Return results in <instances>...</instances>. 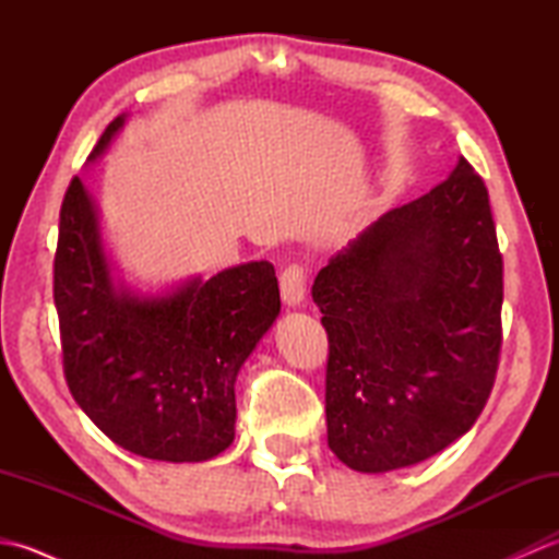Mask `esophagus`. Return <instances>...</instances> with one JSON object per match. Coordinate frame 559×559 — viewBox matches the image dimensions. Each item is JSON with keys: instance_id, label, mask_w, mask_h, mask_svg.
<instances>
[{"instance_id": "34e87169", "label": "esophagus", "mask_w": 559, "mask_h": 559, "mask_svg": "<svg viewBox=\"0 0 559 559\" xmlns=\"http://www.w3.org/2000/svg\"><path fill=\"white\" fill-rule=\"evenodd\" d=\"M307 288V271L302 264H288L281 273V295L286 305H300Z\"/></svg>"}]
</instances>
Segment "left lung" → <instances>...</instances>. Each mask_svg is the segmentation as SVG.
Wrapping results in <instances>:
<instances>
[{"mask_svg": "<svg viewBox=\"0 0 559 559\" xmlns=\"http://www.w3.org/2000/svg\"><path fill=\"white\" fill-rule=\"evenodd\" d=\"M502 269L488 187L461 158L317 273L326 437L346 466H413L471 430L500 365Z\"/></svg>", "mask_w": 559, "mask_h": 559, "instance_id": "1", "label": "left lung"}]
</instances>
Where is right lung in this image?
Here are the masks:
<instances>
[{
    "instance_id": "1",
    "label": "right lung",
    "mask_w": 559,
    "mask_h": 559,
    "mask_svg": "<svg viewBox=\"0 0 559 559\" xmlns=\"http://www.w3.org/2000/svg\"><path fill=\"white\" fill-rule=\"evenodd\" d=\"M120 127L122 117H115L91 158ZM52 273L67 386L115 444L173 463L206 461L230 447L237 370L281 310L269 261L221 271L163 298L117 293L96 211L71 177Z\"/></svg>"
}]
</instances>
